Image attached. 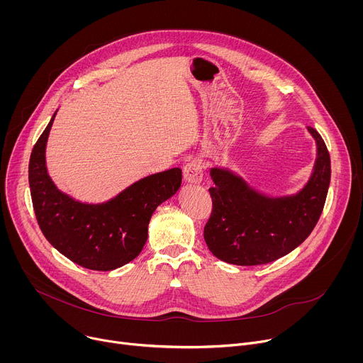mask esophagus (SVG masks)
<instances>
[{
	"mask_svg": "<svg viewBox=\"0 0 363 363\" xmlns=\"http://www.w3.org/2000/svg\"><path fill=\"white\" fill-rule=\"evenodd\" d=\"M203 175V165L199 160H192L184 167V178L186 182L198 184L202 181Z\"/></svg>",
	"mask_w": 363,
	"mask_h": 363,
	"instance_id": "34e87169",
	"label": "esophagus"
}]
</instances>
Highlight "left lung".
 Wrapping results in <instances>:
<instances>
[{"mask_svg":"<svg viewBox=\"0 0 363 363\" xmlns=\"http://www.w3.org/2000/svg\"><path fill=\"white\" fill-rule=\"evenodd\" d=\"M318 143L315 171L293 196L267 198L227 169L213 168L211 216L203 238L220 260L237 266L272 263L300 245L323 211L330 184V155L325 140L307 128Z\"/></svg>","mask_w":363,"mask_h":363,"instance_id":"obj_1","label":"left lung"}]
</instances>
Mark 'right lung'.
<instances>
[{"label": "right lung", "instance_id": "1", "mask_svg": "<svg viewBox=\"0 0 363 363\" xmlns=\"http://www.w3.org/2000/svg\"><path fill=\"white\" fill-rule=\"evenodd\" d=\"M56 113L35 142L28 182L33 208L48 242L73 263L109 272L132 262L147 238V225L157 206L181 186L182 172L172 168L149 175L105 203H82L60 192L45 168V143Z\"/></svg>", "mask_w": 363, "mask_h": 363}]
</instances>
